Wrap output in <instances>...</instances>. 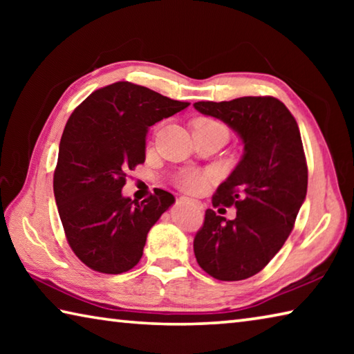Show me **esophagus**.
I'll return each mask as SVG.
<instances>
[{"label":"esophagus","instance_id":"obj_1","mask_svg":"<svg viewBox=\"0 0 354 354\" xmlns=\"http://www.w3.org/2000/svg\"><path fill=\"white\" fill-rule=\"evenodd\" d=\"M178 203H194V205H195L196 207H200V203H198V201H192V200H189V198H185V196H181V198L178 200Z\"/></svg>","mask_w":354,"mask_h":354}]
</instances>
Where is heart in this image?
Listing matches in <instances>:
<instances>
[{"label":"heart","mask_w":354,"mask_h":354,"mask_svg":"<svg viewBox=\"0 0 354 354\" xmlns=\"http://www.w3.org/2000/svg\"><path fill=\"white\" fill-rule=\"evenodd\" d=\"M214 123L217 122H214V120H207V118H200L195 122V127H205V124H214ZM207 183H209V176L206 173L194 171V170L183 173L178 179L179 187L185 192H189V194H201V192L207 187Z\"/></svg>","instance_id":"heart-1"}]
</instances>
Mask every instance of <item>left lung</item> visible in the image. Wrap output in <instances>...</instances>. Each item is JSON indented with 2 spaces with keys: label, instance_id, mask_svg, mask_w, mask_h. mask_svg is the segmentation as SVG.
Here are the masks:
<instances>
[{
  "label": "left lung",
  "instance_id": "obj_1",
  "mask_svg": "<svg viewBox=\"0 0 354 354\" xmlns=\"http://www.w3.org/2000/svg\"><path fill=\"white\" fill-rule=\"evenodd\" d=\"M203 115L226 123L243 143V156L212 196L215 206H234V220L207 209L196 232L198 266L220 281L259 273L283 248L306 200L308 165L295 118L273 97L198 101Z\"/></svg>",
  "mask_w": 354,
  "mask_h": 354
}]
</instances>
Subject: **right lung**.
Instances as JSON below:
<instances>
[{
    "mask_svg": "<svg viewBox=\"0 0 354 354\" xmlns=\"http://www.w3.org/2000/svg\"><path fill=\"white\" fill-rule=\"evenodd\" d=\"M187 106L120 81L88 95L70 115L53 187L68 245L92 270L118 274L137 266L148 231L175 203L160 189L142 203L122 189L127 173L145 162L149 127Z\"/></svg>",
    "mask_w": 354,
    "mask_h": 354,
    "instance_id": "right-lung-1",
    "label": "right lung"
}]
</instances>
